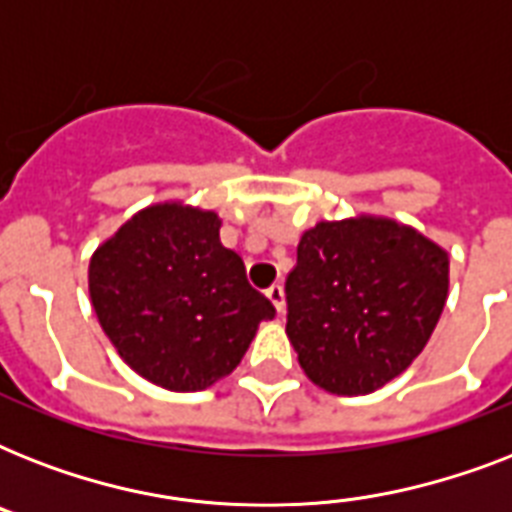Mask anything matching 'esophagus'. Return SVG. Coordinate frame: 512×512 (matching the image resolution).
Segmentation results:
<instances>
[{"instance_id":"1","label":"esophagus","mask_w":512,"mask_h":512,"mask_svg":"<svg viewBox=\"0 0 512 512\" xmlns=\"http://www.w3.org/2000/svg\"><path fill=\"white\" fill-rule=\"evenodd\" d=\"M265 295H268V300H271L276 311H284V287L281 284H273V287L265 289Z\"/></svg>"}]
</instances>
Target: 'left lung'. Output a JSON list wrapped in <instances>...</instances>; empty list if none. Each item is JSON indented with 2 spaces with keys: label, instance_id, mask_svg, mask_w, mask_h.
I'll use <instances>...</instances> for the list:
<instances>
[{
  "label": "left lung",
  "instance_id": "obj_1",
  "mask_svg": "<svg viewBox=\"0 0 512 512\" xmlns=\"http://www.w3.org/2000/svg\"><path fill=\"white\" fill-rule=\"evenodd\" d=\"M449 295V255L412 225L358 215L300 236L287 337L308 380L364 396L406 372Z\"/></svg>",
  "mask_w": 512,
  "mask_h": 512
}]
</instances>
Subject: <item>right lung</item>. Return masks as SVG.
<instances>
[{"instance_id": "1", "label": "right lung", "mask_w": 512, "mask_h": 512, "mask_svg": "<svg viewBox=\"0 0 512 512\" xmlns=\"http://www.w3.org/2000/svg\"><path fill=\"white\" fill-rule=\"evenodd\" d=\"M90 300L124 364L175 393L228 377L276 316L220 244L217 212L183 201L140 209L92 252Z\"/></svg>"}]
</instances>
